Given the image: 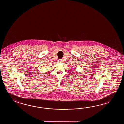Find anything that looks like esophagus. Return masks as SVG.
<instances>
[{"label": "esophagus", "mask_w": 124, "mask_h": 124, "mask_svg": "<svg viewBox=\"0 0 124 124\" xmlns=\"http://www.w3.org/2000/svg\"><path fill=\"white\" fill-rule=\"evenodd\" d=\"M62 61H63L62 59H59V60H58V62H62Z\"/></svg>", "instance_id": "obj_1"}]
</instances>
